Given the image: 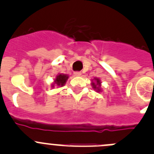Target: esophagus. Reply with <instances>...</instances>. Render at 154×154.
Wrapping results in <instances>:
<instances>
[{
	"label": "esophagus",
	"mask_w": 154,
	"mask_h": 154,
	"mask_svg": "<svg viewBox=\"0 0 154 154\" xmlns=\"http://www.w3.org/2000/svg\"><path fill=\"white\" fill-rule=\"evenodd\" d=\"M82 75L81 72H74V75L75 76H80Z\"/></svg>",
	"instance_id": "esophagus-1"
}]
</instances>
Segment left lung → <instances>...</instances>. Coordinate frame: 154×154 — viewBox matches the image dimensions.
<instances>
[{
	"label": "left lung",
	"mask_w": 154,
	"mask_h": 154,
	"mask_svg": "<svg viewBox=\"0 0 154 154\" xmlns=\"http://www.w3.org/2000/svg\"><path fill=\"white\" fill-rule=\"evenodd\" d=\"M99 84H100V82H99V79H96V84H95V83H92V85H93V88L94 89H96V88H99V87H96V85H98V86L99 85Z\"/></svg>",
	"instance_id": "1"
}]
</instances>
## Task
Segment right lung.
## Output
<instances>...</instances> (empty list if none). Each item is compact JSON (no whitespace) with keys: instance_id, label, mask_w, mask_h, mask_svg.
<instances>
[{"instance_id":"add662e5","label":"right lung","mask_w":154,"mask_h":154,"mask_svg":"<svg viewBox=\"0 0 154 154\" xmlns=\"http://www.w3.org/2000/svg\"><path fill=\"white\" fill-rule=\"evenodd\" d=\"M68 78H69V76L65 75L60 74L59 75H58L56 77V79H55V82L58 85H61V86H62V85L65 83V82H66V80L68 79Z\"/></svg>"}]
</instances>
